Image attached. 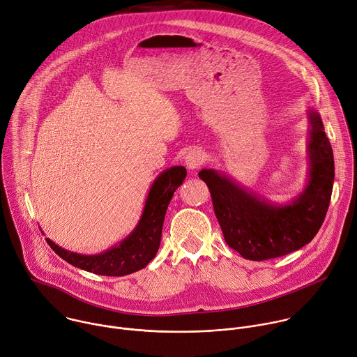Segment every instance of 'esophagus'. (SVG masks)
<instances>
[{
	"instance_id": "34e87169",
	"label": "esophagus",
	"mask_w": 357,
	"mask_h": 357,
	"mask_svg": "<svg viewBox=\"0 0 357 357\" xmlns=\"http://www.w3.org/2000/svg\"><path fill=\"white\" fill-rule=\"evenodd\" d=\"M203 162V151L199 149L190 150L185 157V165L189 171H196Z\"/></svg>"
}]
</instances>
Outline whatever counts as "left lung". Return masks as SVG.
I'll list each match as a JSON object with an SVG mask.
<instances>
[{
	"label": "left lung",
	"mask_w": 357,
	"mask_h": 357,
	"mask_svg": "<svg viewBox=\"0 0 357 357\" xmlns=\"http://www.w3.org/2000/svg\"><path fill=\"white\" fill-rule=\"evenodd\" d=\"M307 121V179L287 202H272L215 168L199 172L225 243L245 259L266 261L297 251L311 243L324 222L335 178L333 153L319 113L308 109Z\"/></svg>",
	"instance_id": "left-lung-1"
}]
</instances>
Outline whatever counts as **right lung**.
Listing matches in <instances>:
<instances>
[{"mask_svg":"<svg viewBox=\"0 0 357 357\" xmlns=\"http://www.w3.org/2000/svg\"><path fill=\"white\" fill-rule=\"evenodd\" d=\"M186 176L185 167H171L153 182L142 215L133 231L121 243L95 255L61 248L47 238L50 248L70 265L100 276H126L146 268L157 255L168 204Z\"/></svg>","mask_w":357,"mask_h":357,"instance_id":"add662e5","label":"right lung"}]
</instances>
